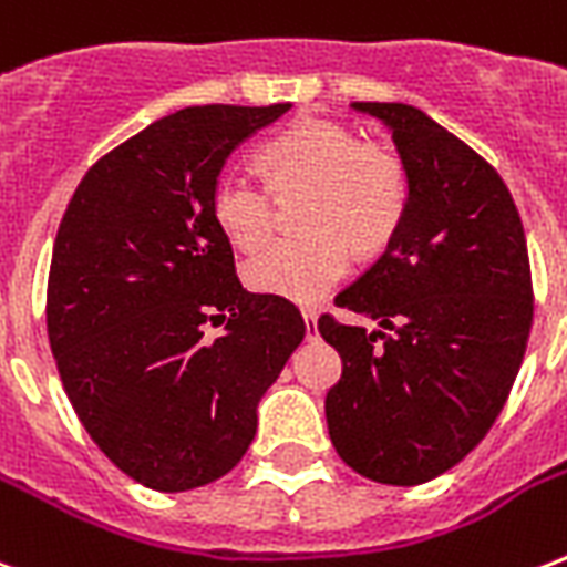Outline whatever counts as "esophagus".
<instances>
[{
	"instance_id": "obj_1",
	"label": "esophagus",
	"mask_w": 567,
	"mask_h": 567,
	"mask_svg": "<svg viewBox=\"0 0 567 567\" xmlns=\"http://www.w3.org/2000/svg\"><path fill=\"white\" fill-rule=\"evenodd\" d=\"M302 321H306V339L318 336V312L315 309H302Z\"/></svg>"
}]
</instances>
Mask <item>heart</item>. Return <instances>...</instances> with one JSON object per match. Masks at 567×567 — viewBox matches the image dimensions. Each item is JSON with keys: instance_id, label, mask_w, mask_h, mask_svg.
Returning a JSON list of instances; mask_svg holds the SVG:
<instances>
[{"instance_id": "heart-1", "label": "heart", "mask_w": 567, "mask_h": 567, "mask_svg": "<svg viewBox=\"0 0 567 567\" xmlns=\"http://www.w3.org/2000/svg\"><path fill=\"white\" fill-rule=\"evenodd\" d=\"M255 168L274 193L302 189L300 228L246 261L244 279L261 293L318 300L357 255L392 244L408 216L410 178L395 151L357 142L330 121H302L255 151ZM207 210L228 244L252 252L270 237V196L237 175H219Z\"/></svg>"}]
</instances>
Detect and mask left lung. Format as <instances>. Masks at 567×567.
<instances>
[{
	"mask_svg": "<svg viewBox=\"0 0 567 567\" xmlns=\"http://www.w3.org/2000/svg\"><path fill=\"white\" fill-rule=\"evenodd\" d=\"M383 121L408 168L399 235L336 297L383 330L321 315L341 357L330 440L380 485L413 487L473 452L499 416L533 327L520 214L496 168L408 103H351Z\"/></svg>",
	"mask_w": 567,
	"mask_h": 567,
	"instance_id": "obj_1",
	"label": "left lung"
}]
</instances>
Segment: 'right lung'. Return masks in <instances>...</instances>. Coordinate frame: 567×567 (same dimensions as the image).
Masks as SVG:
<instances>
[{
	"instance_id": "add662e5",
	"label": "right lung",
	"mask_w": 567,
	"mask_h": 567,
	"mask_svg": "<svg viewBox=\"0 0 567 567\" xmlns=\"http://www.w3.org/2000/svg\"><path fill=\"white\" fill-rule=\"evenodd\" d=\"M288 110L172 112L97 159L62 216L47 282L59 378L97 449L151 491L237 466L306 336L291 300L240 285L207 210L228 154ZM207 320L227 332L207 340Z\"/></svg>"
}]
</instances>
